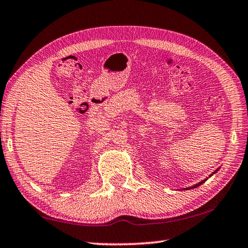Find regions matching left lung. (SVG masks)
Here are the masks:
<instances>
[{
    "mask_svg": "<svg viewBox=\"0 0 248 248\" xmlns=\"http://www.w3.org/2000/svg\"><path fill=\"white\" fill-rule=\"evenodd\" d=\"M220 170V169H217V170H215V173H217V170ZM215 173H212L211 175H209V177H211V176H212L213 174H215ZM207 179H208V178H205V179H203V180H201V182H200V183H198V184H196V185H194V186H192V187H189V188H185V189H186V190H187V189H192V188H196V187H198V186H200V185H202V184H203V183H204V182H205V180H207Z\"/></svg>",
    "mask_w": 248,
    "mask_h": 248,
    "instance_id": "left-lung-1",
    "label": "left lung"
}]
</instances>
